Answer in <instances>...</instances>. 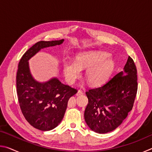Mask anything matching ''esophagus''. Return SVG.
I'll use <instances>...</instances> for the list:
<instances>
[{"label": "esophagus", "mask_w": 152, "mask_h": 152, "mask_svg": "<svg viewBox=\"0 0 152 152\" xmlns=\"http://www.w3.org/2000/svg\"><path fill=\"white\" fill-rule=\"evenodd\" d=\"M83 94V91H82V90H78V92H77V93H76V95L77 96H79V95H81V94Z\"/></svg>", "instance_id": "esophagus-1"}]
</instances>
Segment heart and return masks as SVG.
Here are the masks:
<instances>
[{"mask_svg": "<svg viewBox=\"0 0 152 152\" xmlns=\"http://www.w3.org/2000/svg\"><path fill=\"white\" fill-rule=\"evenodd\" d=\"M109 54L101 51H88L78 53L76 60L66 58L63 61L64 75L73 84L80 78L82 68H87L86 78L92 86H99L107 80L114 67Z\"/></svg>", "mask_w": 152, "mask_h": 152, "instance_id": "b5f03b06", "label": "heart"}]
</instances>
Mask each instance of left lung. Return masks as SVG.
I'll return each instance as SVG.
<instances>
[{"label":"left lung","mask_w":152,"mask_h":152,"mask_svg":"<svg viewBox=\"0 0 152 152\" xmlns=\"http://www.w3.org/2000/svg\"><path fill=\"white\" fill-rule=\"evenodd\" d=\"M123 70L101 87L86 92L88 103L84 119L94 132L106 133L115 130L132 109L137 91V68L130 56Z\"/></svg>","instance_id":"8db88e82"}]
</instances>
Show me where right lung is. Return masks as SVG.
<instances>
[{
    "label": "right lung",
    "mask_w": 152,
    "mask_h": 152,
    "mask_svg": "<svg viewBox=\"0 0 152 152\" xmlns=\"http://www.w3.org/2000/svg\"><path fill=\"white\" fill-rule=\"evenodd\" d=\"M64 39L41 41L22 56L17 72V92L21 112L31 125L41 131H50L60 124L68 100L78 91L64 84L57 78L39 82L30 72L29 61L42 49L60 45Z\"/></svg>",
    "instance_id": "1"
}]
</instances>
